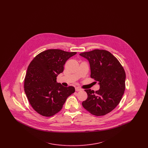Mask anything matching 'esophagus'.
<instances>
[{"label": "esophagus", "mask_w": 148, "mask_h": 148, "mask_svg": "<svg viewBox=\"0 0 148 148\" xmlns=\"http://www.w3.org/2000/svg\"><path fill=\"white\" fill-rule=\"evenodd\" d=\"M82 90V89L79 88H75V91L76 92H79V91H80Z\"/></svg>", "instance_id": "34e87169"}]
</instances>
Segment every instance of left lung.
<instances>
[{
    "instance_id": "obj_1",
    "label": "left lung",
    "mask_w": 148,
    "mask_h": 148,
    "mask_svg": "<svg viewBox=\"0 0 148 148\" xmlns=\"http://www.w3.org/2000/svg\"><path fill=\"white\" fill-rule=\"evenodd\" d=\"M80 55L88 60L90 77L100 84L95 92L85 90L88 98L82 106L92 115H105L114 110L122 98L125 89V71L116 58L106 50L94 49Z\"/></svg>"
}]
</instances>
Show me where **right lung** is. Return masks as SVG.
<instances>
[{"instance_id": "obj_1", "label": "right lung", "mask_w": 148, "mask_h": 148, "mask_svg": "<svg viewBox=\"0 0 148 148\" xmlns=\"http://www.w3.org/2000/svg\"><path fill=\"white\" fill-rule=\"evenodd\" d=\"M77 54L60 49H48L38 54L29 65L24 79V91L34 110L44 116L61 110L75 88L56 83L66 60Z\"/></svg>"}]
</instances>
